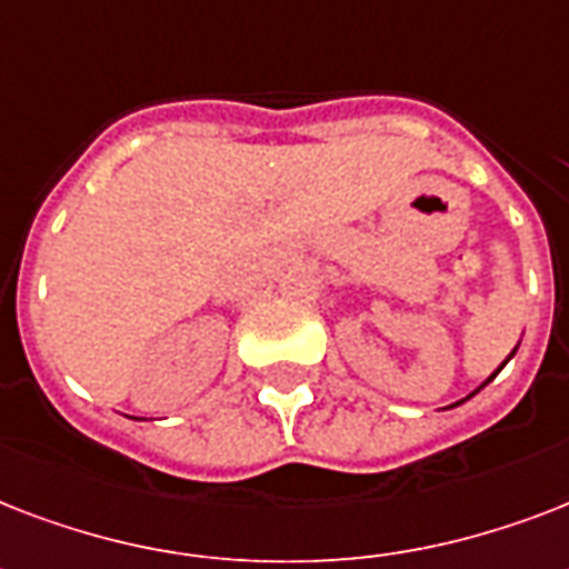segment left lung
<instances>
[{
	"instance_id": "1",
	"label": "left lung",
	"mask_w": 569,
	"mask_h": 569,
	"mask_svg": "<svg viewBox=\"0 0 569 569\" xmlns=\"http://www.w3.org/2000/svg\"><path fill=\"white\" fill-rule=\"evenodd\" d=\"M513 355H517V348H513L511 355H508V360H511V357H513ZM508 360H505V363H508ZM505 363H502V366H505ZM502 366H499V369H496V372H493V375H490V378H487V380H485V383H490V380H493V378H496V375L502 372ZM485 383H481V387H485ZM481 387H478V389H481ZM478 389H476V392H478Z\"/></svg>"
}]
</instances>
